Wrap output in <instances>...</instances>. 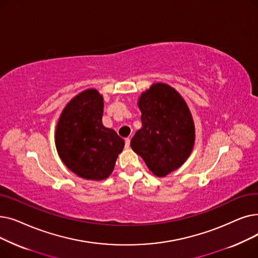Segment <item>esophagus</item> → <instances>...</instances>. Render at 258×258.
I'll list each match as a JSON object with an SVG mask.
<instances>
[{"label":"esophagus","instance_id":"34e87169","mask_svg":"<svg viewBox=\"0 0 258 258\" xmlns=\"http://www.w3.org/2000/svg\"><path fill=\"white\" fill-rule=\"evenodd\" d=\"M125 148H126V149H129V148H130V139H129V138L125 140Z\"/></svg>","mask_w":258,"mask_h":258}]
</instances>
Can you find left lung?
I'll list each match as a JSON object with an SVG mask.
<instances>
[{
	"mask_svg": "<svg viewBox=\"0 0 258 258\" xmlns=\"http://www.w3.org/2000/svg\"><path fill=\"white\" fill-rule=\"evenodd\" d=\"M143 127L130 145L151 172L163 177L179 168L192 152L195 129L181 95L164 83L153 84L139 100Z\"/></svg>",
	"mask_w": 258,
	"mask_h": 258,
	"instance_id": "left-lung-1",
	"label": "left lung"
}]
</instances>
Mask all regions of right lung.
Returning <instances> with one entry per match:
<instances>
[{
  "label": "right lung",
  "mask_w": 258,
  "mask_h": 258,
  "mask_svg": "<svg viewBox=\"0 0 258 258\" xmlns=\"http://www.w3.org/2000/svg\"><path fill=\"white\" fill-rule=\"evenodd\" d=\"M103 96L87 89L66 105L55 130V147L66 167L80 177L102 180L112 173L125 142L102 122Z\"/></svg>",
  "instance_id": "1"
}]
</instances>
